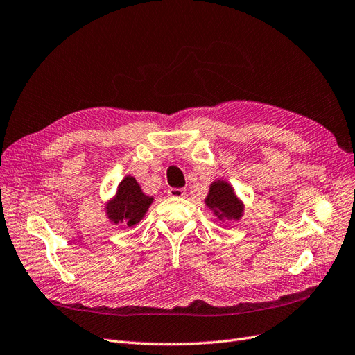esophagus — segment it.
Listing matches in <instances>:
<instances>
[{
    "label": "esophagus",
    "mask_w": 355,
    "mask_h": 355,
    "mask_svg": "<svg viewBox=\"0 0 355 355\" xmlns=\"http://www.w3.org/2000/svg\"><path fill=\"white\" fill-rule=\"evenodd\" d=\"M167 193H168V196H172V198H182V196L187 195V191L180 189V188H171L167 191Z\"/></svg>",
    "instance_id": "obj_1"
}]
</instances>
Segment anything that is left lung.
Masks as SVG:
<instances>
[{"instance_id":"obj_1","label":"left lung","mask_w":355,"mask_h":355,"mask_svg":"<svg viewBox=\"0 0 355 355\" xmlns=\"http://www.w3.org/2000/svg\"><path fill=\"white\" fill-rule=\"evenodd\" d=\"M205 204L221 221H225V219L239 221L244 212V204L235 195L234 188L228 182L219 179L209 187Z\"/></svg>"}]
</instances>
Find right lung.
Instances as JSON below:
<instances>
[{
  "instance_id": "1",
  "label": "right lung",
  "mask_w": 355,
  "mask_h": 355,
  "mask_svg": "<svg viewBox=\"0 0 355 355\" xmlns=\"http://www.w3.org/2000/svg\"><path fill=\"white\" fill-rule=\"evenodd\" d=\"M151 204L153 196L143 193L136 178L128 175L118 184L115 196L105 205V212L112 224L134 227L141 221Z\"/></svg>"
}]
</instances>
